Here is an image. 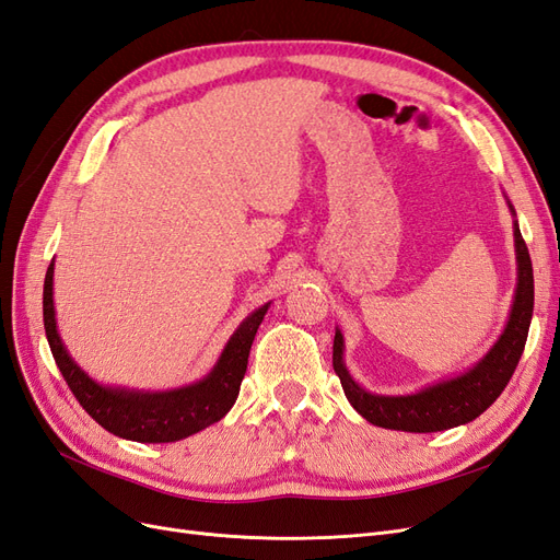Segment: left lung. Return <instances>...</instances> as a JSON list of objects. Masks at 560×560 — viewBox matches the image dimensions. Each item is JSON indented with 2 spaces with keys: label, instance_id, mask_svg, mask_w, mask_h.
Segmentation results:
<instances>
[{
  "label": "left lung",
  "instance_id": "left-lung-1",
  "mask_svg": "<svg viewBox=\"0 0 560 560\" xmlns=\"http://www.w3.org/2000/svg\"><path fill=\"white\" fill-rule=\"evenodd\" d=\"M510 202V200H506ZM512 214L514 208L510 202ZM514 247H516V266L518 282L512 303L510 319L500 334L498 343L486 352L465 374L434 383L416 395H374L352 381L343 364V334L336 329L334 336V371L341 378L343 393L352 409L369 422H374L385 430L401 432H442L479 418L490 404H493L502 389L510 383L514 369L521 360V352L528 338L533 303H535V282H533V264L528 247H525L518 224L514 222Z\"/></svg>",
  "mask_w": 560,
  "mask_h": 560
}]
</instances>
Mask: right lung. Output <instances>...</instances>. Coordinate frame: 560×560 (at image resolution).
Segmentation results:
<instances>
[{"label":"right lung","instance_id":"add662e5","mask_svg":"<svg viewBox=\"0 0 560 560\" xmlns=\"http://www.w3.org/2000/svg\"><path fill=\"white\" fill-rule=\"evenodd\" d=\"M268 306L270 303H264L241 322L222 350V358L206 378L186 387L165 389V393H140V389L100 385L74 364L56 327L54 261L44 280V329L62 378L95 422L116 436L140 444L179 442L184 436L206 430L231 411L245 378L252 341Z\"/></svg>","mask_w":560,"mask_h":560}]
</instances>
